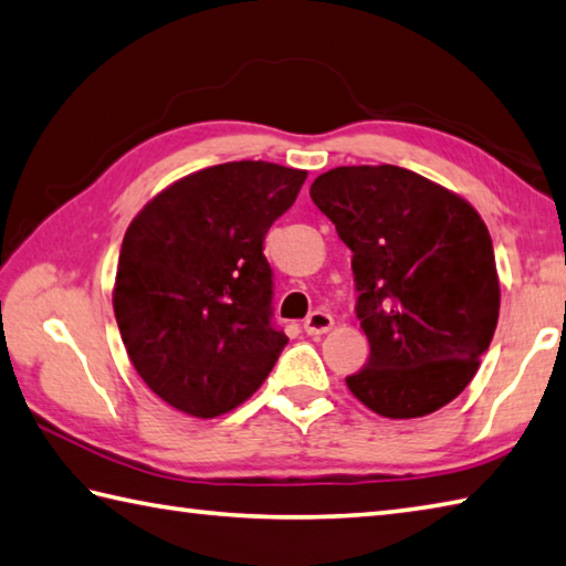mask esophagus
Returning <instances> with one entry per match:
<instances>
[{"label":"esophagus","mask_w":566,"mask_h":566,"mask_svg":"<svg viewBox=\"0 0 566 566\" xmlns=\"http://www.w3.org/2000/svg\"><path fill=\"white\" fill-rule=\"evenodd\" d=\"M333 325H335V319H333V315L329 313H323V311H315V313H311L305 317V323H303V329L311 337H317V335H325V333H329V329H333Z\"/></svg>","instance_id":"1"}]
</instances>
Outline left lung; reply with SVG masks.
<instances>
[{
  "label": "left lung",
  "mask_w": 566,
  "mask_h": 566,
  "mask_svg": "<svg viewBox=\"0 0 566 566\" xmlns=\"http://www.w3.org/2000/svg\"><path fill=\"white\" fill-rule=\"evenodd\" d=\"M311 197L352 251L357 317L369 339L349 391L387 419L446 407L475 377L495 335L500 283L481 214L394 165L335 167Z\"/></svg>",
  "instance_id": "1"
}]
</instances>
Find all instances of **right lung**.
Wrapping results in <instances>:
<instances>
[{
  "label": "right lung",
  "instance_id": "obj_1",
  "mask_svg": "<svg viewBox=\"0 0 566 566\" xmlns=\"http://www.w3.org/2000/svg\"><path fill=\"white\" fill-rule=\"evenodd\" d=\"M305 177L261 159L214 165L159 191L127 227L115 319L137 375L177 411L237 409L279 361L287 337L271 319L263 239Z\"/></svg>",
  "mask_w": 566,
  "mask_h": 566
}]
</instances>
